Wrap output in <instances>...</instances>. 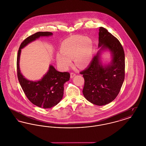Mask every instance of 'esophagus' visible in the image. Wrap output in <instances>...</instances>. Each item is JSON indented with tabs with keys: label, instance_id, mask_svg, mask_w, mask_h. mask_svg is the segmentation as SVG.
Segmentation results:
<instances>
[{
	"label": "esophagus",
	"instance_id": "obj_1",
	"mask_svg": "<svg viewBox=\"0 0 146 146\" xmlns=\"http://www.w3.org/2000/svg\"><path fill=\"white\" fill-rule=\"evenodd\" d=\"M74 76H76V74L74 73H73V72H72V73H70V78H73Z\"/></svg>",
	"mask_w": 146,
	"mask_h": 146
}]
</instances>
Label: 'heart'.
<instances>
[{"instance_id":"1","label":"heart","mask_w":146,"mask_h":146,"mask_svg":"<svg viewBox=\"0 0 146 146\" xmlns=\"http://www.w3.org/2000/svg\"><path fill=\"white\" fill-rule=\"evenodd\" d=\"M93 42L83 36H72L64 40L61 45V52L56 55L58 64L63 70H67L73 59L75 65L80 68L86 67L92 58Z\"/></svg>"}]
</instances>
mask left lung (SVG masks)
Here are the masks:
<instances>
[{"label":"left lung","mask_w":146,"mask_h":146,"mask_svg":"<svg viewBox=\"0 0 146 146\" xmlns=\"http://www.w3.org/2000/svg\"><path fill=\"white\" fill-rule=\"evenodd\" d=\"M98 45L100 48L89 66L80 73L85 83L83 93L93 104L104 106L113 101L120 90L125 78V54L121 44L107 29L100 27ZM108 50L112 60L103 65L100 60L102 51Z\"/></svg>","instance_id":"left-lung-1"}]
</instances>
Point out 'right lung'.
Returning <instances> with one entry per match:
<instances>
[{"label": "right lung", "instance_id": "right-lung-1", "mask_svg": "<svg viewBox=\"0 0 146 146\" xmlns=\"http://www.w3.org/2000/svg\"><path fill=\"white\" fill-rule=\"evenodd\" d=\"M51 32H38L27 38L21 43L17 57V77L21 88L28 100L35 106L45 109L50 108L58 104L62 98L64 84L70 80L68 72H60L52 65L40 80L32 81L25 78L20 68L21 49L41 36L52 35Z\"/></svg>", "mask_w": 146, "mask_h": 146}]
</instances>
